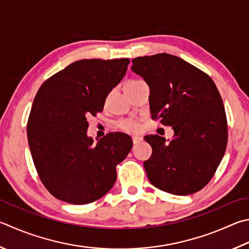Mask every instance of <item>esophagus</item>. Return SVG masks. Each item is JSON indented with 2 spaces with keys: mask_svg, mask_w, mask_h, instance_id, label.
<instances>
[{
  "mask_svg": "<svg viewBox=\"0 0 249 249\" xmlns=\"http://www.w3.org/2000/svg\"><path fill=\"white\" fill-rule=\"evenodd\" d=\"M142 137L134 136V137H133V143H134V144H137V143H139V142H142Z\"/></svg>",
  "mask_w": 249,
  "mask_h": 249,
  "instance_id": "obj_1",
  "label": "esophagus"
}]
</instances>
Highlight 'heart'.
<instances>
[{
    "label": "heart",
    "mask_w": 249,
    "mask_h": 249,
    "mask_svg": "<svg viewBox=\"0 0 249 249\" xmlns=\"http://www.w3.org/2000/svg\"><path fill=\"white\" fill-rule=\"evenodd\" d=\"M140 81L137 80H130L127 81V83L125 84L124 86V90H127L129 88L134 87V86H136L137 84H139ZM119 128H121L122 130H125V132H129V133H133V132H136L139 128V122L136 119H125V120H122L119 124Z\"/></svg>",
    "instance_id": "obj_1"
}]
</instances>
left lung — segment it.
Returning a JSON list of instances; mask_svg holds the SVG:
<instances>
[{"mask_svg":"<svg viewBox=\"0 0 249 249\" xmlns=\"http://www.w3.org/2000/svg\"><path fill=\"white\" fill-rule=\"evenodd\" d=\"M132 71L150 89L151 119L174 130L144 140L152 155L143 162L150 183L161 191L186 196L210 182L224 156L228 123L222 98L209 76L168 53L132 60Z\"/></svg>","mask_w":249,"mask_h":249,"instance_id":"1","label":"left lung"}]
</instances>
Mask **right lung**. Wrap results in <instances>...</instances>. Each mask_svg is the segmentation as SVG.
<instances>
[{
	"mask_svg": "<svg viewBox=\"0 0 249 249\" xmlns=\"http://www.w3.org/2000/svg\"><path fill=\"white\" fill-rule=\"evenodd\" d=\"M128 58L80 60L54 74L36 94L27 136L38 175L51 195L73 205L100 199L116 180V165L133 147L128 135L87 136L89 116L105 107Z\"/></svg>",
	"mask_w": 249,
	"mask_h": 249,
	"instance_id": "add662e5",
	"label": "right lung"
}]
</instances>
